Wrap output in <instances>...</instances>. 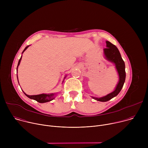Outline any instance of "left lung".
I'll list each match as a JSON object with an SVG mask.
<instances>
[{"instance_id": "1", "label": "left lung", "mask_w": 148, "mask_h": 148, "mask_svg": "<svg viewBox=\"0 0 148 148\" xmlns=\"http://www.w3.org/2000/svg\"><path fill=\"white\" fill-rule=\"evenodd\" d=\"M106 43L107 48L103 49L104 54L108 60L114 62L115 64L116 69L119 76V81L115 91H114L112 92L101 98L92 97L94 99L101 102L108 101L116 96L123 87L126 77L125 62L121 57L118 48L108 41H106Z\"/></svg>"}]
</instances>
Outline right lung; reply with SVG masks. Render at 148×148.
Segmentation results:
<instances>
[{
  "mask_svg": "<svg viewBox=\"0 0 148 148\" xmlns=\"http://www.w3.org/2000/svg\"><path fill=\"white\" fill-rule=\"evenodd\" d=\"M29 46H27V47H26V48L24 49V50L23 51L22 53L27 49V47H29ZM21 59H22V57H20V58L19 59V61L18 62V64H17V68H18V66H19L20 64V61H21ZM17 80H18V78H17ZM24 94L29 98L30 99H33L34 100H36V101H37L38 102H40V103H45V102H49L51 100H53L54 98V94H39V95H27L26 94H25L24 92Z\"/></svg>",
  "mask_w": 148,
  "mask_h": 148,
  "instance_id": "right-lung-1",
  "label": "right lung"
}]
</instances>
